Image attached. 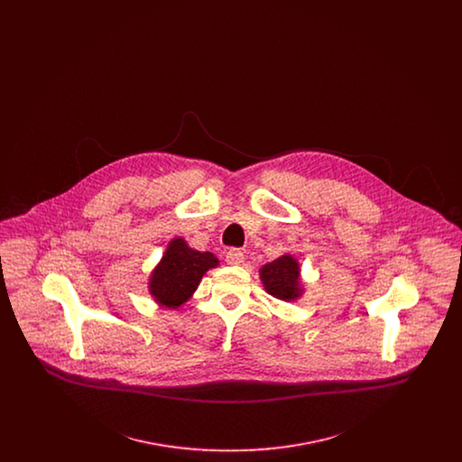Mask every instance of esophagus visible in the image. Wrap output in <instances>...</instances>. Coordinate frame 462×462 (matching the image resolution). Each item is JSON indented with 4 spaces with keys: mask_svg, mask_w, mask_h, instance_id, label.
<instances>
[{
    "mask_svg": "<svg viewBox=\"0 0 462 462\" xmlns=\"http://www.w3.org/2000/svg\"><path fill=\"white\" fill-rule=\"evenodd\" d=\"M226 263L228 264H242L244 263V253L241 249H230L226 253Z\"/></svg>",
    "mask_w": 462,
    "mask_h": 462,
    "instance_id": "obj_1",
    "label": "esophagus"
}]
</instances>
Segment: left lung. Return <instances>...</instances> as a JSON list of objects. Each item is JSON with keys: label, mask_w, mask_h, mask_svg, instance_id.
<instances>
[{"label": "left lung", "mask_w": 462, "mask_h": 462, "mask_svg": "<svg viewBox=\"0 0 462 462\" xmlns=\"http://www.w3.org/2000/svg\"><path fill=\"white\" fill-rule=\"evenodd\" d=\"M260 277L264 291L277 300L294 301L303 294L300 263L291 254H282L272 263L263 264L260 270Z\"/></svg>", "instance_id": "8db88e82"}]
</instances>
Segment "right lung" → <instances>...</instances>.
<instances>
[{
  "mask_svg": "<svg viewBox=\"0 0 462 462\" xmlns=\"http://www.w3.org/2000/svg\"><path fill=\"white\" fill-rule=\"evenodd\" d=\"M218 263L213 253H200L189 247L181 237H175L151 273L149 291L161 307L178 308L189 301L202 275Z\"/></svg>",
  "mask_w": 462,
  "mask_h": 462,
  "instance_id": "1",
  "label": "right lung"
}]
</instances>
